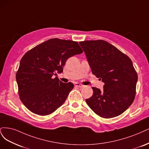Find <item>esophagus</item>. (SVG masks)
Returning <instances> with one entry per match:
<instances>
[{"instance_id":"esophagus-1","label":"esophagus","mask_w":149,"mask_h":149,"mask_svg":"<svg viewBox=\"0 0 149 149\" xmlns=\"http://www.w3.org/2000/svg\"><path fill=\"white\" fill-rule=\"evenodd\" d=\"M74 85H75V87H84L83 85H81V84H79L78 82L75 83Z\"/></svg>"}]
</instances>
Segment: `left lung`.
<instances>
[{
	"label": "left lung",
	"instance_id": "1",
	"mask_svg": "<svg viewBox=\"0 0 149 149\" xmlns=\"http://www.w3.org/2000/svg\"><path fill=\"white\" fill-rule=\"evenodd\" d=\"M92 74L104 82L103 89L92 87L86 103L98 116L111 118L123 113L135 98L137 74L129 57L104 40L79 42Z\"/></svg>",
	"mask_w": 149,
	"mask_h": 149
}]
</instances>
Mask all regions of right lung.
Wrapping results in <instances>:
<instances>
[{"mask_svg": "<svg viewBox=\"0 0 149 149\" xmlns=\"http://www.w3.org/2000/svg\"><path fill=\"white\" fill-rule=\"evenodd\" d=\"M77 42L50 39L28 51L22 58L16 75L22 102L32 113L45 116L64 103L74 88L53 75L61 74L69 57L82 53Z\"/></svg>", "mask_w": 149, "mask_h": 149, "instance_id": "right-lung-1", "label": "right lung"}]
</instances>
